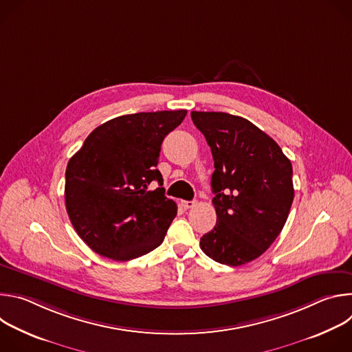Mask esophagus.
<instances>
[{
	"mask_svg": "<svg viewBox=\"0 0 352 352\" xmlns=\"http://www.w3.org/2000/svg\"><path fill=\"white\" fill-rule=\"evenodd\" d=\"M181 205H182L184 209H190V208H193L196 205V202H195V200H182Z\"/></svg>",
	"mask_w": 352,
	"mask_h": 352,
	"instance_id": "obj_1",
	"label": "esophagus"
}]
</instances>
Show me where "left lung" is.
I'll use <instances>...</instances> for the list:
<instances>
[{
    "mask_svg": "<svg viewBox=\"0 0 352 352\" xmlns=\"http://www.w3.org/2000/svg\"><path fill=\"white\" fill-rule=\"evenodd\" d=\"M210 146L216 227L200 238L213 261L241 266L259 258L281 232L294 200L292 166L256 125L227 113L192 111Z\"/></svg>",
    "mask_w": 352,
    "mask_h": 352,
    "instance_id": "8db88e82",
    "label": "left lung"
}]
</instances>
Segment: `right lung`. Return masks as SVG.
<instances>
[{"mask_svg":"<svg viewBox=\"0 0 352 352\" xmlns=\"http://www.w3.org/2000/svg\"><path fill=\"white\" fill-rule=\"evenodd\" d=\"M186 110L138 113L97 126L69 159L65 206L69 220L96 254L132 261L156 249L177 216L156 168L164 138Z\"/></svg>","mask_w":352,"mask_h":352,"instance_id":"right-lung-1","label":"right lung"}]
</instances>
